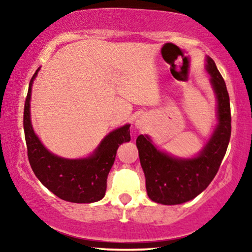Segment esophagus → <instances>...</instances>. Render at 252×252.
Segmentation results:
<instances>
[{
  "label": "esophagus",
  "mask_w": 252,
  "mask_h": 252,
  "mask_svg": "<svg viewBox=\"0 0 252 252\" xmlns=\"http://www.w3.org/2000/svg\"><path fill=\"white\" fill-rule=\"evenodd\" d=\"M136 125H137V127H140V126H141V125H140V123H137V124H136Z\"/></svg>",
  "instance_id": "esophagus-1"
}]
</instances>
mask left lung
I'll return each mask as SVG.
<instances>
[{"instance_id":"left-lung-1","label":"left lung","mask_w":252,"mask_h":252,"mask_svg":"<svg viewBox=\"0 0 252 252\" xmlns=\"http://www.w3.org/2000/svg\"><path fill=\"white\" fill-rule=\"evenodd\" d=\"M205 67L217 96L219 123L201 153L194 158H177L158 150L148 135L136 139L148 196L156 203L174 205L195 198L211 184L226 154L232 132L229 95L211 57H206Z\"/></svg>"}]
</instances>
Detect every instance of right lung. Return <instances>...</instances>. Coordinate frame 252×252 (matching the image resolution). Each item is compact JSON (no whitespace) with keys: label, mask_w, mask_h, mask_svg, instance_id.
Returning a JSON list of instances; mask_svg holds the SVG:
<instances>
[{"label":"right lung","mask_w":252,"mask_h":252,"mask_svg":"<svg viewBox=\"0 0 252 252\" xmlns=\"http://www.w3.org/2000/svg\"><path fill=\"white\" fill-rule=\"evenodd\" d=\"M37 72L39 68L31 79L24 106V132L31 167L41 184L57 197L72 203L97 202L105 195L106 179L115 163L117 149L130 140V125L109 133L87 158L66 159L51 154L41 143L31 124V92Z\"/></svg>","instance_id":"obj_1"}]
</instances>
